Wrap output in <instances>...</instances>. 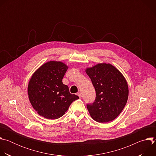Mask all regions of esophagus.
Instances as JSON below:
<instances>
[{
	"label": "esophagus",
	"instance_id": "1",
	"mask_svg": "<svg viewBox=\"0 0 156 156\" xmlns=\"http://www.w3.org/2000/svg\"><path fill=\"white\" fill-rule=\"evenodd\" d=\"M77 95L78 96V97H79L80 98H81L82 97V94H81V93H80V92L78 93H77Z\"/></svg>",
	"mask_w": 156,
	"mask_h": 156
}]
</instances>
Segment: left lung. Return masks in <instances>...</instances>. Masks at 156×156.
I'll use <instances>...</instances> for the list:
<instances>
[{
    "mask_svg": "<svg viewBox=\"0 0 156 156\" xmlns=\"http://www.w3.org/2000/svg\"><path fill=\"white\" fill-rule=\"evenodd\" d=\"M86 73L95 88V101L87 104L92 119L99 123L114 120L122 112L128 98V86L122 73L110 63H98Z\"/></svg>",
    "mask_w": 156,
    "mask_h": 156,
    "instance_id": "obj_1",
    "label": "left lung"
}]
</instances>
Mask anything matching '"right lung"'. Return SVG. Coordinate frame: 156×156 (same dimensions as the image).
Wrapping results in <instances>:
<instances>
[{
  "label": "right lung",
  "mask_w": 156,
  "mask_h": 156,
  "mask_svg": "<svg viewBox=\"0 0 156 156\" xmlns=\"http://www.w3.org/2000/svg\"><path fill=\"white\" fill-rule=\"evenodd\" d=\"M68 68L62 62L49 61L33 74L28 83V94L31 105L39 115L47 119H57L79 99L70 93L68 86L62 83Z\"/></svg>",
  "instance_id": "1"
}]
</instances>
